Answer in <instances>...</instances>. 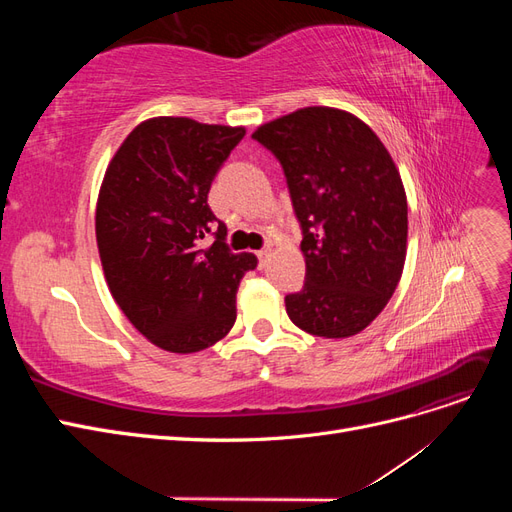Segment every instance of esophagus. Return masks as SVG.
Returning <instances> with one entry per match:
<instances>
[{"instance_id":"34e87169","label":"esophagus","mask_w":512,"mask_h":512,"mask_svg":"<svg viewBox=\"0 0 512 512\" xmlns=\"http://www.w3.org/2000/svg\"><path fill=\"white\" fill-rule=\"evenodd\" d=\"M269 254H271V250H269V247H265V250H260V252H258V258H260L262 262H265V258H267Z\"/></svg>"}]
</instances>
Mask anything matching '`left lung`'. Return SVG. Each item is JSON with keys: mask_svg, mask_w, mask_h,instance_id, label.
<instances>
[{"mask_svg": "<svg viewBox=\"0 0 512 512\" xmlns=\"http://www.w3.org/2000/svg\"><path fill=\"white\" fill-rule=\"evenodd\" d=\"M280 160L301 222L303 290L286 314L309 335L361 333L393 297L408 252V200L389 149L363 119L305 106L252 134Z\"/></svg>", "mask_w": 512, "mask_h": 512, "instance_id": "1", "label": "left lung"}]
</instances>
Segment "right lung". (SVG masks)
Masks as SVG:
<instances>
[{"instance_id":"right-lung-1","label":"right lung","mask_w":512,"mask_h":512,"mask_svg":"<svg viewBox=\"0 0 512 512\" xmlns=\"http://www.w3.org/2000/svg\"><path fill=\"white\" fill-rule=\"evenodd\" d=\"M245 136L243 126L151 117L123 138L108 162L96 205V241L115 303L153 346L200 352L237 320V290L258 265L232 254L215 222L213 177Z\"/></svg>"}]
</instances>
